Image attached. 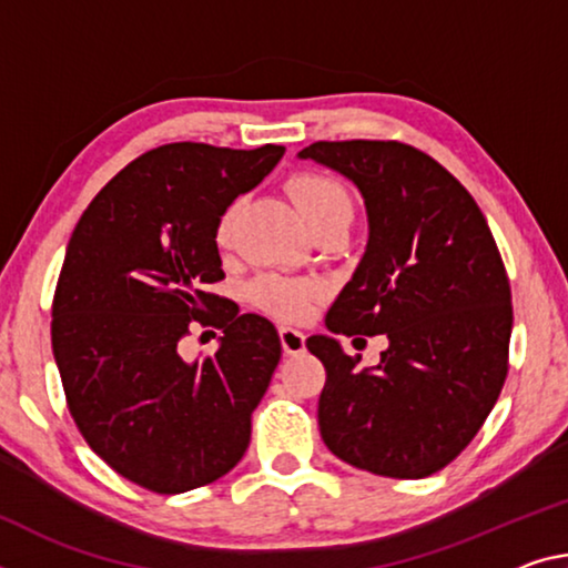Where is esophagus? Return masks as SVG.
I'll list each match as a JSON object with an SVG mask.
<instances>
[{
	"label": "esophagus",
	"instance_id": "esophagus-1",
	"mask_svg": "<svg viewBox=\"0 0 568 568\" xmlns=\"http://www.w3.org/2000/svg\"><path fill=\"white\" fill-rule=\"evenodd\" d=\"M281 344H283V351H285L287 356L303 354V348H305V333L298 331V328L283 326V328H281Z\"/></svg>",
	"mask_w": 568,
	"mask_h": 568
}]
</instances>
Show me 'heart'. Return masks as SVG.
I'll return each mask as SVG.
<instances>
[{
	"instance_id": "1",
	"label": "heart",
	"mask_w": 568,
	"mask_h": 568,
	"mask_svg": "<svg viewBox=\"0 0 568 568\" xmlns=\"http://www.w3.org/2000/svg\"><path fill=\"white\" fill-rule=\"evenodd\" d=\"M287 192H291L311 232L323 227H348L354 204H351L346 186L338 179L321 174V171H298L287 179ZM237 206V202H232L220 214L217 227H214V240L220 247H227L235 237ZM318 295L321 287L313 281H303V277L265 273L250 283L252 303L283 321H303L313 311Z\"/></svg>"
}]
</instances>
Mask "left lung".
<instances>
[{"mask_svg": "<svg viewBox=\"0 0 568 568\" xmlns=\"http://www.w3.org/2000/svg\"><path fill=\"white\" fill-rule=\"evenodd\" d=\"M298 156L351 179L368 217L366 252L326 328L390 338L372 369L332 336L305 341L326 366L321 437L358 470L427 478L470 445L506 382L513 305L498 245L470 192L425 151L358 139Z\"/></svg>", "mask_w": 568, "mask_h": 568, "instance_id": "8db88e82", "label": "left lung"}]
</instances>
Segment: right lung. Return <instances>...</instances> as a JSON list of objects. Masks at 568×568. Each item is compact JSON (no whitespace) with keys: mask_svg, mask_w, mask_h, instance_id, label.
<instances>
[{"mask_svg":"<svg viewBox=\"0 0 568 568\" xmlns=\"http://www.w3.org/2000/svg\"><path fill=\"white\" fill-rule=\"evenodd\" d=\"M285 149L166 143L119 171L75 224L52 301L68 409L98 457L161 495L214 483L250 445V417L281 362L273 323L206 291L224 277L220 214ZM223 331L186 363L191 328ZM212 333V331H210Z\"/></svg>","mask_w":568,"mask_h":568,"instance_id":"1","label":"right lung"}]
</instances>
